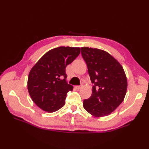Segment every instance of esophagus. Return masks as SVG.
<instances>
[{
	"mask_svg": "<svg viewBox=\"0 0 149 149\" xmlns=\"http://www.w3.org/2000/svg\"><path fill=\"white\" fill-rule=\"evenodd\" d=\"M75 88H76L77 90H80L82 86H75Z\"/></svg>",
	"mask_w": 149,
	"mask_h": 149,
	"instance_id": "1",
	"label": "esophagus"
}]
</instances>
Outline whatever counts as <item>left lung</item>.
Listing matches in <instances>:
<instances>
[{
  "mask_svg": "<svg viewBox=\"0 0 149 149\" xmlns=\"http://www.w3.org/2000/svg\"><path fill=\"white\" fill-rule=\"evenodd\" d=\"M81 54L94 84L91 97L83 101L84 108L94 116L108 115L125 96L127 82L124 70L119 62L104 50L81 47Z\"/></svg>",
  "mask_w": 149,
  "mask_h": 149,
  "instance_id": "obj_1",
  "label": "left lung"
}]
</instances>
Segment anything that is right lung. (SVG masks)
Wrapping results in <instances>:
<instances>
[{"label":"right lung","mask_w":149,"mask_h":149,"mask_svg":"<svg viewBox=\"0 0 149 149\" xmlns=\"http://www.w3.org/2000/svg\"><path fill=\"white\" fill-rule=\"evenodd\" d=\"M79 47H59L45 54L31 68L27 89L33 102L45 111L52 113L65 104L73 86L66 81L65 68L79 55Z\"/></svg>","instance_id":"1"}]
</instances>
